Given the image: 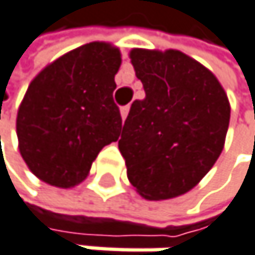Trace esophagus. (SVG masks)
<instances>
[{"label": "esophagus", "instance_id": "34e87169", "mask_svg": "<svg viewBox=\"0 0 255 255\" xmlns=\"http://www.w3.org/2000/svg\"><path fill=\"white\" fill-rule=\"evenodd\" d=\"M128 112H130V107L128 105H125L121 109V116H122V121L127 119V116H128Z\"/></svg>", "mask_w": 255, "mask_h": 255}]
</instances>
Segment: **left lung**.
Wrapping results in <instances>:
<instances>
[{"mask_svg": "<svg viewBox=\"0 0 255 255\" xmlns=\"http://www.w3.org/2000/svg\"><path fill=\"white\" fill-rule=\"evenodd\" d=\"M145 98L131 104L119 139L127 176L148 200L190 191L220 156L230 102L216 76L179 50L130 53Z\"/></svg>", "mask_w": 255, "mask_h": 255, "instance_id": "1", "label": "left lung"}]
</instances>
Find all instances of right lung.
<instances>
[{
    "label": "right lung",
    "instance_id": "right-lung-1",
    "mask_svg": "<svg viewBox=\"0 0 255 255\" xmlns=\"http://www.w3.org/2000/svg\"><path fill=\"white\" fill-rule=\"evenodd\" d=\"M118 48L90 42L56 59L30 82L16 118L19 151L30 171L59 188L89 174L122 128L113 101Z\"/></svg>",
    "mask_w": 255,
    "mask_h": 255
}]
</instances>
